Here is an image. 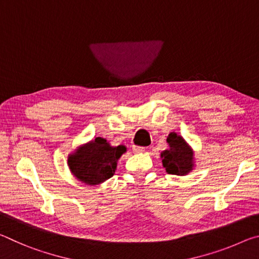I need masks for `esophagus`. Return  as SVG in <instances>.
<instances>
[{"label":"esophagus","instance_id":"esophagus-1","mask_svg":"<svg viewBox=\"0 0 259 259\" xmlns=\"http://www.w3.org/2000/svg\"><path fill=\"white\" fill-rule=\"evenodd\" d=\"M133 151H134V153H144V152H145V147L133 146Z\"/></svg>","mask_w":259,"mask_h":259}]
</instances>
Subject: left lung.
I'll list each match as a JSON object with an SVG mask.
<instances>
[{"mask_svg":"<svg viewBox=\"0 0 259 259\" xmlns=\"http://www.w3.org/2000/svg\"><path fill=\"white\" fill-rule=\"evenodd\" d=\"M166 143L169 148L161 153L162 164L165 168V171L170 175L177 176H185L193 170V151L188 146L182 136L176 133H170Z\"/></svg>","mask_w":259,"mask_h":259,"instance_id":"obj_1","label":"left lung"}]
</instances>
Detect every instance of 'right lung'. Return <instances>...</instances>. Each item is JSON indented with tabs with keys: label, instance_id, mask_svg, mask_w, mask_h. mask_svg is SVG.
<instances>
[{
	"label": "right lung",
	"instance_id": "right-lung-1",
	"mask_svg": "<svg viewBox=\"0 0 259 259\" xmlns=\"http://www.w3.org/2000/svg\"><path fill=\"white\" fill-rule=\"evenodd\" d=\"M125 151L123 145L114 147L105 138L97 137L69 154L67 163L78 181L98 185L113 176L116 162Z\"/></svg>",
	"mask_w": 259,
	"mask_h": 259
}]
</instances>
